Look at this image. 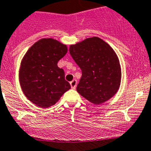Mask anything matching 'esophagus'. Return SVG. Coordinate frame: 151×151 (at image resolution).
Segmentation results:
<instances>
[{
    "mask_svg": "<svg viewBox=\"0 0 151 151\" xmlns=\"http://www.w3.org/2000/svg\"><path fill=\"white\" fill-rule=\"evenodd\" d=\"M70 84L72 89H75L76 86H77V81L76 80H73L72 81H70Z\"/></svg>",
    "mask_w": 151,
    "mask_h": 151,
    "instance_id": "obj_1",
    "label": "esophagus"
}]
</instances>
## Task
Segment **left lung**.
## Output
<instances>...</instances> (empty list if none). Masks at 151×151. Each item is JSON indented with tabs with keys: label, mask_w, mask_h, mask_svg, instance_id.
<instances>
[{
	"label": "left lung",
	"mask_w": 151,
	"mask_h": 151,
	"mask_svg": "<svg viewBox=\"0 0 151 151\" xmlns=\"http://www.w3.org/2000/svg\"><path fill=\"white\" fill-rule=\"evenodd\" d=\"M69 52L82 70L77 86L79 94L95 104H102L116 94L121 83V67L108 43L92 37L70 45Z\"/></svg>",
	"instance_id": "obj_1"
}]
</instances>
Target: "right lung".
I'll use <instances>...</instances> for the list:
<instances>
[{
	"label": "right lung",
	"instance_id": "obj_1",
	"mask_svg": "<svg viewBox=\"0 0 151 151\" xmlns=\"http://www.w3.org/2000/svg\"><path fill=\"white\" fill-rule=\"evenodd\" d=\"M68 52L67 45L53 38H42L23 56L19 70L20 86L25 97L35 105H54L70 89L65 72L57 63Z\"/></svg>",
	"mask_w": 151,
	"mask_h": 151
}]
</instances>
